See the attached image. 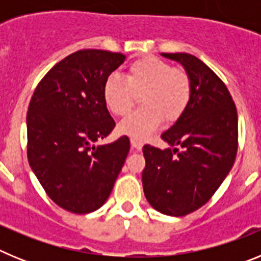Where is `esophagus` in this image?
I'll use <instances>...</instances> for the list:
<instances>
[{
  "label": "esophagus",
  "instance_id": "1",
  "mask_svg": "<svg viewBox=\"0 0 261 261\" xmlns=\"http://www.w3.org/2000/svg\"><path fill=\"white\" fill-rule=\"evenodd\" d=\"M130 145L135 150H141L142 149V142L136 140V138H130Z\"/></svg>",
  "mask_w": 261,
  "mask_h": 261
}]
</instances>
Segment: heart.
I'll return each instance as SVG.
<instances>
[{
	"label": "heart",
	"instance_id": "b5f03b06",
	"mask_svg": "<svg viewBox=\"0 0 261 261\" xmlns=\"http://www.w3.org/2000/svg\"><path fill=\"white\" fill-rule=\"evenodd\" d=\"M140 96L142 108L129 115L119 132L138 141L150 137L166 119L175 123L183 116L192 96V82L184 69L172 68L154 56L133 61L125 70V80L111 74L103 85V99L115 116L130 112Z\"/></svg>",
	"mask_w": 261,
	"mask_h": 261
}]
</instances>
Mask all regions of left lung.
Returning a JSON list of instances; mask_svg holds the SVG:
<instances>
[{"label": "left lung", "mask_w": 261, "mask_h": 261, "mask_svg": "<svg viewBox=\"0 0 261 261\" xmlns=\"http://www.w3.org/2000/svg\"><path fill=\"white\" fill-rule=\"evenodd\" d=\"M162 56L184 66L192 96L183 116L161 136L171 147H142V186L155 211L181 217L206 204L231 170L238 150V114L226 85L201 60L190 53Z\"/></svg>", "instance_id": "8db88e82"}]
</instances>
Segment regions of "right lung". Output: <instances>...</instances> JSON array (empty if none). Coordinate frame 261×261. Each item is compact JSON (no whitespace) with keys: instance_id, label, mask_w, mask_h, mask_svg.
Returning a JSON list of instances; mask_svg holds the SVG:
<instances>
[{"instance_id":"add662e5","label":"right lung","mask_w":261,"mask_h":261,"mask_svg":"<svg viewBox=\"0 0 261 261\" xmlns=\"http://www.w3.org/2000/svg\"><path fill=\"white\" fill-rule=\"evenodd\" d=\"M121 53L81 49L57 62L36 86L27 111V158L47 195L75 214L108 199L129 153V138L95 145L115 128L103 99Z\"/></svg>"}]
</instances>
